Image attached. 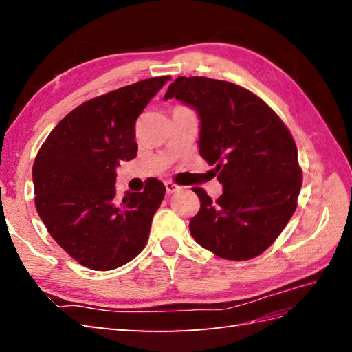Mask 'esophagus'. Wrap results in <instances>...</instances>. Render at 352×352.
I'll use <instances>...</instances> for the list:
<instances>
[{
    "label": "esophagus",
    "mask_w": 352,
    "mask_h": 352,
    "mask_svg": "<svg viewBox=\"0 0 352 352\" xmlns=\"http://www.w3.org/2000/svg\"><path fill=\"white\" fill-rule=\"evenodd\" d=\"M164 186H166L168 193H177V192H180L183 189L182 186H178L177 183H172V182H166V183H164Z\"/></svg>",
    "instance_id": "obj_1"
}]
</instances>
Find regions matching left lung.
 <instances>
[{
    "label": "left lung",
    "instance_id": "8db88e82",
    "mask_svg": "<svg viewBox=\"0 0 352 352\" xmlns=\"http://www.w3.org/2000/svg\"><path fill=\"white\" fill-rule=\"evenodd\" d=\"M172 96L198 110L199 154L223 188L216 201L193 188L201 207L190 219V234L221 258L260 256L287 226L301 190L302 170L289 129L260 96L230 81L178 77L164 94Z\"/></svg>",
    "mask_w": 352,
    "mask_h": 352
}]
</instances>
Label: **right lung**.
<instances>
[{
  "label": "right lung",
  "mask_w": 352,
  "mask_h": 352,
  "mask_svg": "<svg viewBox=\"0 0 352 352\" xmlns=\"http://www.w3.org/2000/svg\"><path fill=\"white\" fill-rule=\"evenodd\" d=\"M168 80H142L83 102L56 125L36 155V210L51 237L94 271L129 263L148 242L166 188L148 178L144 190L118 201L115 168L138 155V118Z\"/></svg>",
  "instance_id": "add662e5"
}]
</instances>
